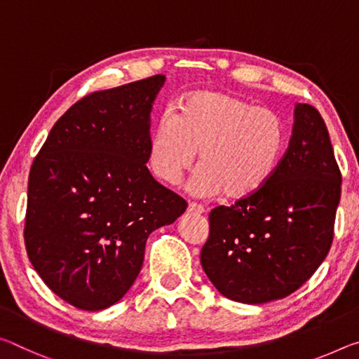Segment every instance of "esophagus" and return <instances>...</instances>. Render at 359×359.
Masks as SVG:
<instances>
[{
	"mask_svg": "<svg viewBox=\"0 0 359 359\" xmlns=\"http://www.w3.org/2000/svg\"><path fill=\"white\" fill-rule=\"evenodd\" d=\"M187 212L191 214V215H201V214L206 212V210H204V208L200 206V204H193V203H190L189 208H187Z\"/></svg>",
	"mask_w": 359,
	"mask_h": 359,
	"instance_id": "esophagus-1",
	"label": "esophagus"
}]
</instances>
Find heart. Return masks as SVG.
Masks as SVG:
<instances>
[{
  "label": "heart",
  "instance_id": "heart-1",
  "mask_svg": "<svg viewBox=\"0 0 359 359\" xmlns=\"http://www.w3.org/2000/svg\"><path fill=\"white\" fill-rule=\"evenodd\" d=\"M286 151V130L275 111L238 95L198 90L163 115L149 144V168L158 180L177 185L200 153L191 180L198 198L225 191L240 201L257 195L273 179Z\"/></svg>",
  "mask_w": 359,
  "mask_h": 359
}]
</instances>
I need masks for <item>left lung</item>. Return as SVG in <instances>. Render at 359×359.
Wrapping results in <instances>:
<instances>
[{
    "label": "left lung",
    "mask_w": 359,
    "mask_h": 359,
    "mask_svg": "<svg viewBox=\"0 0 359 359\" xmlns=\"http://www.w3.org/2000/svg\"><path fill=\"white\" fill-rule=\"evenodd\" d=\"M340 185L320 111L295 104L291 142L265 189L210 210L201 265L215 289L249 305L297 291L331 249Z\"/></svg>",
    "instance_id": "left-lung-1"
}]
</instances>
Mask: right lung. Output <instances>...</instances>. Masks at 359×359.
<instances>
[{
  "instance_id": "right-lung-1",
  "label": "right lung",
  "mask_w": 359,
  "mask_h": 359,
  "mask_svg": "<svg viewBox=\"0 0 359 359\" xmlns=\"http://www.w3.org/2000/svg\"><path fill=\"white\" fill-rule=\"evenodd\" d=\"M164 81L156 75L78 100L32 164L28 259L79 310L116 304L139 275L150 233L187 209L147 168L150 111Z\"/></svg>"
}]
</instances>
